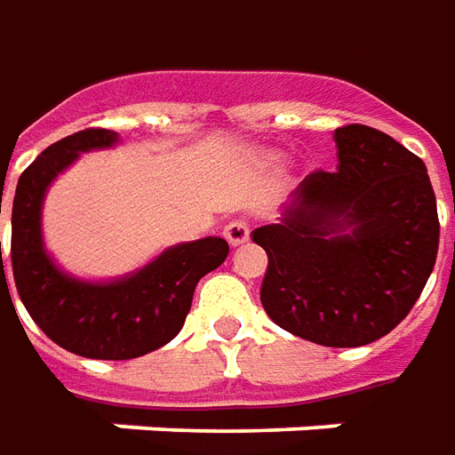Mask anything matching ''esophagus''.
<instances>
[{
	"instance_id": "1",
	"label": "esophagus",
	"mask_w": 455,
	"mask_h": 455,
	"mask_svg": "<svg viewBox=\"0 0 455 455\" xmlns=\"http://www.w3.org/2000/svg\"><path fill=\"white\" fill-rule=\"evenodd\" d=\"M224 236H227V241L236 249V246H243L246 241L251 239V231H249V224L246 221H231V224H227V228H224Z\"/></svg>"
}]
</instances>
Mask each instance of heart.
<instances>
[{
	"label": "heart",
	"mask_w": 455,
	"mask_h": 455,
	"mask_svg": "<svg viewBox=\"0 0 455 455\" xmlns=\"http://www.w3.org/2000/svg\"><path fill=\"white\" fill-rule=\"evenodd\" d=\"M261 159L267 164H276L279 162V154H276V151H267V154H261Z\"/></svg>",
	"instance_id": "b5f03b06"
}]
</instances>
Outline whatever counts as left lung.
I'll list each match as a JSON object with an SVG mask.
<instances>
[{"label":"left lung","instance_id":"left-lung-1","mask_svg":"<svg viewBox=\"0 0 455 455\" xmlns=\"http://www.w3.org/2000/svg\"><path fill=\"white\" fill-rule=\"evenodd\" d=\"M336 172L296 187L279 224L253 231L267 251L261 304L283 331L331 348L381 339L406 318L438 253L426 164L363 124L333 132Z\"/></svg>","mask_w":455,"mask_h":455}]
</instances>
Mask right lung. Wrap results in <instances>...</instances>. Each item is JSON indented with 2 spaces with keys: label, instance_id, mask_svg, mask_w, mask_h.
Masks as SVG:
<instances>
[{
  "label": "right lung",
  "instance_id": "add662e5",
  "mask_svg": "<svg viewBox=\"0 0 455 455\" xmlns=\"http://www.w3.org/2000/svg\"><path fill=\"white\" fill-rule=\"evenodd\" d=\"M116 144V132L84 129L46 147L20 176L12 206V271L21 304L54 344L101 361H126L169 344L184 326L199 279L228 253L221 236H206L169 246L109 281L79 279L59 267L42 231L46 191L82 154Z\"/></svg>",
  "mask_w": 455,
  "mask_h": 455
}]
</instances>
